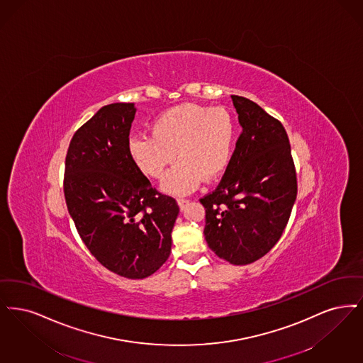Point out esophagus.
Instances as JSON below:
<instances>
[{
	"mask_svg": "<svg viewBox=\"0 0 363 363\" xmlns=\"http://www.w3.org/2000/svg\"><path fill=\"white\" fill-rule=\"evenodd\" d=\"M177 205L180 207V210H184L189 205V199H177Z\"/></svg>",
	"mask_w": 363,
	"mask_h": 363,
	"instance_id": "esophagus-1",
	"label": "esophagus"
}]
</instances>
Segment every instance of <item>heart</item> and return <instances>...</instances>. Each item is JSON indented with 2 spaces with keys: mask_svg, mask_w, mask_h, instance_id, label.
<instances>
[{
  "mask_svg": "<svg viewBox=\"0 0 363 363\" xmlns=\"http://www.w3.org/2000/svg\"><path fill=\"white\" fill-rule=\"evenodd\" d=\"M150 137H133L128 143L131 161L141 174L161 179L162 189L183 196L202 180L221 176L232 162L236 147L237 126L223 108L183 103L160 112L149 126Z\"/></svg>",
  "mask_w": 363,
  "mask_h": 363,
  "instance_id": "obj_1",
  "label": "heart"
}]
</instances>
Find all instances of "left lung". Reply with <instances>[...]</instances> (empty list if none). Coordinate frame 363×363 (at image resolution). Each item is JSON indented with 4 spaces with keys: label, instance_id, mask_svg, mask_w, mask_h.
I'll use <instances>...</instances> for the list:
<instances>
[{
    "label": "left lung",
    "instance_id": "1",
    "mask_svg": "<svg viewBox=\"0 0 363 363\" xmlns=\"http://www.w3.org/2000/svg\"><path fill=\"white\" fill-rule=\"evenodd\" d=\"M242 128L216 191L201 199L205 238L226 262H256L278 242L297 198V176L286 130L250 99L232 96Z\"/></svg>",
    "mask_w": 363,
    "mask_h": 363
}]
</instances>
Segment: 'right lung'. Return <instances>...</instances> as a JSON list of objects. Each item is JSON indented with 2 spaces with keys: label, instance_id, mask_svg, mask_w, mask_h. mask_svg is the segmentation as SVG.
<instances>
[{
  "label": "right lung",
  "instance_id": "obj_1",
  "mask_svg": "<svg viewBox=\"0 0 363 363\" xmlns=\"http://www.w3.org/2000/svg\"><path fill=\"white\" fill-rule=\"evenodd\" d=\"M134 103L101 107L73 135L63 191L70 217L96 259L128 279L155 274L169 257L179 214L128 153Z\"/></svg>",
  "mask_w": 363,
  "mask_h": 363
}]
</instances>
